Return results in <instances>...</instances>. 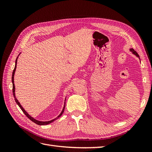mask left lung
<instances>
[{"label":"left lung","mask_w":152,"mask_h":152,"mask_svg":"<svg viewBox=\"0 0 152 152\" xmlns=\"http://www.w3.org/2000/svg\"><path fill=\"white\" fill-rule=\"evenodd\" d=\"M130 51H132V52H133V54H134L135 56H136L137 57H139V56H138V54L137 53V51H134V50L133 49V48H131V49H130Z\"/></svg>","instance_id":"8db88e82"}]
</instances>
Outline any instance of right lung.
<instances>
[{
	"label": "right lung",
	"instance_id": "right-lung-1",
	"mask_svg": "<svg viewBox=\"0 0 152 152\" xmlns=\"http://www.w3.org/2000/svg\"><path fill=\"white\" fill-rule=\"evenodd\" d=\"M18 57H17V59H16L15 60V68L14 70H13V72H12V85H13V88H12V92H13V95H14V99H15V101L16 102V103H17L18 105L19 106V108H20L21 109V110L23 111V112L24 113V114H25V115L27 116V117L31 119V120L32 121H33L34 123H35V124H37V125H48V124H51V122H53L54 120H56V119H57L58 118H59L60 116L63 114V113L64 112V108H65V102H64V107H63V109L62 112H61V114L59 115V116H58L57 118H56V119H53V120H51V121H38L37 120V119H35L34 118H33V117H31V116L30 115H28V113L25 110L24 108L22 107L21 105L20 104V103H19L18 101V99L15 98V85H14V74H15V69H16V65H17V61H18Z\"/></svg>",
	"mask_w": 152,
	"mask_h": 152
}]
</instances>
